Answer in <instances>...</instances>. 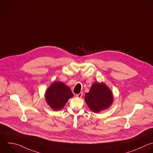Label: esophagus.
Returning <instances> with one entry per match:
<instances>
[{
	"instance_id": "obj_1",
	"label": "esophagus",
	"mask_w": 153,
	"mask_h": 153,
	"mask_svg": "<svg viewBox=\"0 0 153 153\" xmlns=\"http://www.w3.org/2000/svg\"><path fill=\"white\" fill-rule=\"evenodd\" d=\"M82 95H83V93L82 92H80L79 94H76V97H78V98H81L82 97Z\"/></svg>"
}]
</instances>
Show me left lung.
Here are the masks:
<instances>
[{"label":"left lung","mask_w":153,"mask_h":153,"mask_svg":"<svg viewBox=\"0 0 153 153\" xmlns=\"http://www.w3.org/2000/svg\"><path fill=\"white\" fill-rule=\"evenodd\" d=\"M113 100L111 90L104 83H94L89 92L85 95L88 107L95 113L109 108L113 103Z\"/></svg>","instance_id":"1"}]
</instances>
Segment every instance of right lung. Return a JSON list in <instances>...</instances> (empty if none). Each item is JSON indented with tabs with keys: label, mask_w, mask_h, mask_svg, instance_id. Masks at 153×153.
<instances>
[{
	"label": "right lung",
	"mask_w": 153,
	"mask_h": 153,
	"mask_svg": "<svg viewBox=\"0 0 153 153\" xmlns=\"http://www.w3.org/2000/svg\"><path fill=\"white\" fill-rule=\"evenodd\" d=\"M73 97L70 88L61 82H55L51 84L45 94L47 104L55 111L62 109L69 98Z\"/></svg>",
	"instance_id": "1"
}]
</instances>
